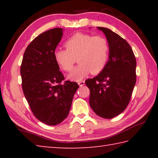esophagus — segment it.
Here are the masks:
<instances>
[{
	"label": "esophagus",
	"instance_id": "esophagus-1",
	"mask_svg": "<svg viewBox=\"0 0 158 158\" xmlns=\"http://www.w3.org/2000/svg\"><path fill=\"white\" fill-rule=\"evenodd\" d=\"M78 84L79 85V86H82L85 84V81H80L78 82Z\"/></svg>",
	"mask_w": 158,
	"mask_h": 158
}]
</instances>
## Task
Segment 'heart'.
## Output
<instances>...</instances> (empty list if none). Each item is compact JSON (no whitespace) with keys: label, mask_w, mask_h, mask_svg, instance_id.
Instances as JSON below:
<instances>
[{"label":"heart","mask_w":158,"mask_h":158,"mask_svg":"<svg viewBox=\"0 0 158 158\" xmlns=\"http://www.w3.org/2000/svg\"><path fill=\"white\" fill-rule=\"evenodd\" d=\"M65 49L55 50L54 59L65 72L73 70L78 59L79 65L68 76L73 81H80L91 73L100 74L105 68L110 54V46L106 37L77 33L65 42Z\"/></svg>","instance_id":"heart-1"}]
</instances>
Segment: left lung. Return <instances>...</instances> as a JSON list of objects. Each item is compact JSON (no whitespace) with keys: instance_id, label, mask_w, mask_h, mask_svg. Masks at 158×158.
Wrapping results in <instances>:
<instances>
[{"instance_id":"1","label":"left lung","mask_w":158,"mask_h":158,"mask_svg":"<svg viewBox=\"0 0 158 158\" xmlns=\"http://www.w3.org/2000/svg\"><path fill=\"white\" fill-rule=\"evenodd\" d=\"M98 28L109 42V58L105 68L85 83L90 90V107L98 116L109 119L121 114L130 102L137 79V63L125 39L109 28Z\"/></svg>"}]
</instances>
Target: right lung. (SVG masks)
Here are the masks:
<instances>
[{
	"mask_svg": "<svg viewBox=\"0 0 158 158\" xmlns=\"http://www.w3.org/2000/svg\"><path fill=\"white\" fill-rule=\"evenodd\" d=\"M63 36L56 28L40 34L26 49L20 73L23 94L32 112L48 125L60 123L68 116L77 82L65 81L54 59L55 49Z\"/></svg>",
	"mask_w": 158,
	"mask_h": 158,
	"instance_id": "1",
	"label": "right lung"
}]
</instances>
